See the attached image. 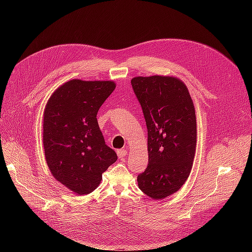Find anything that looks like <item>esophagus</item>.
I'll list each match as a JSON object with an SVG mask.
<instances>
[{
    "label": "esophagus",
    "mask_w": 252,
    "mask_h": 252,
    "mask_svg": "<svg viewBox=\"0 0 252 252\" xmlns=\"http://www.w3.org/2000/svg\"><path fill=\"white\" fill-rule=\"evenodd\" d=\"M126 154H127V151H126L125 149H119V150H118V157H119L120 158H125Z\"/></svg>",
    "instance_id": "1"
}]
</instances>
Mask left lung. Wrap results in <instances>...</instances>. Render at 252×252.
<instances>
[{
    "label": "left lung",
    "instance_id": "8db88e82",
    "mask_svg": "<svg viewBox=\"0 0 252 252\" xmlns=\"http://www.w3.org/2000/svg\"><path fill=\"white\" fill-rule=\"evenodd\" d=\"M131 85L148 130V166L138 175V185L151 199H165L183 186L192 168L196 146L192 98L174 77H136Z\"/></svg>",
    "mask_w": 252,
    "mask_h": 252
}]
</instances>
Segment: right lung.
Here are the masks:
<instances>
[{
  "instance_id": "right-lung-1",
  "label": "right lung",
  "mask_w": 252,
  "mask_h": 252,
  "mask_svg": "<svg viewBox=\"0 0 252 252\" xmlns=\"http://www.w3.org/2000/svg\"><path fill=\"white\" fill-rule=\"evenodd\" d=\"M114 88L112 81L70 80L51 94L45 107V158L53 178L77 194L94 191L102 173L118 159L96 120Z\"/></svg>"
}]
</instances>
